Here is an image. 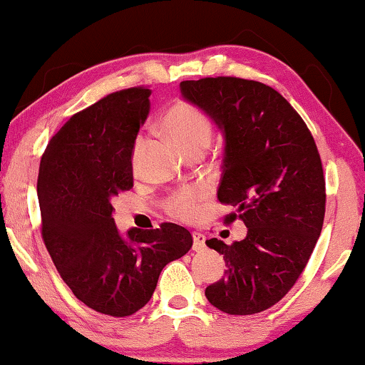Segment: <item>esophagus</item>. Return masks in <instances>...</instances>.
I'll return each mask as SVG.
<instances>
[{"label":"esophagus","mask_w":365,"mask_h":365,"mask_svg":"<svg viewBox=\"0 0 365 365\" xmlns=\"http://www.w3.org/2000/svg\"><path fill=\"white\" fill-rule=\"evenodd\" d=\"M192 240H194V251H202L205 248V235L202 233H192Z\"/></svg>","instance_id":"obj_1"}]
</instances>
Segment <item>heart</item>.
Listing matches in <instances>:
<instances>
[{"mask_svg":"<svg viewBox=\"0 0 365 365\" xmlns=\"http://www.w3.org/2000/svg\"><path fill=\"white\" fill-rule=\"evenodd\" d=\"M161 128L166 137L186 156L194 151H205L212 140V122L209 117L195 106L184 103V101H176L166 109L163 119H161ZM142 138H138L133 147L132 163L135 168L138 165L140 153H142ZM199 199L200 195L195 190H182L170 199L168 210L178 218L189 220L197 212Z\"/></svg>","mask_w":365,"mask_h":365,"instance_id":"b5f03b06","label":"heart"}]
</instances>
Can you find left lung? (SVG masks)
<instances>
[{"label": "left lung", "instance_id": "8db88e82", "mask_svg": "<svg viewBox=\"0 0 365 365\" xmlns=\"http://www.w3.org/2000/svg\"><path fill=\"white\" fill-rule=\"evenodd\" d=\"M182 98L220 128L225 153L217 197L237 207L248 233L227 245L225 277L205 289L228 315H253L276 305L304 272L324 218V178L318 148L297 110L264 83L233 76L182 81Z\"/></svg>", "mask_w": 365, "mask_h": 365}]
</instances>
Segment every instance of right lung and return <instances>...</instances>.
Wrapping results in <instances>:
<instances>
[{"instance_id": "obj_1", "label": "right lung", "mask_w": 365, "mask_h": 365, "mask_svg": "<svg viewBox=\"0 0 365 365\" xmlns=\"http://www.w3.org/2000/svg\"><path fill=\"white\" fill-rule=\"evenodd\" d=\"M150 89L128 88L71 115L50 140L38 168L42 238L78 300L110 317L150 302L160 272L192 246L176 223L130 228L122 237L112 199L133 186L132 153L150 112Z\"/></svg>"}]
</instances>
